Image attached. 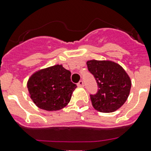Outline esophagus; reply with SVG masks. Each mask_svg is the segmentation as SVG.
<instances>
[{
  "label": "esophagus",
  "instance_id": "1",
  "mask_svg": "<svg viewBox=\"0 0 151 151\" xmlns=\"http://www.w3.org/2000/svg\"><path fill=\"white\" fill-rule=\"evenodd\" d=\"M77 85H78V87H80V88H82V87H84V82H83V81H80Z\"/></svg>",
  "mask_w": 151,
  "mask_h": 151
}]
</instances>
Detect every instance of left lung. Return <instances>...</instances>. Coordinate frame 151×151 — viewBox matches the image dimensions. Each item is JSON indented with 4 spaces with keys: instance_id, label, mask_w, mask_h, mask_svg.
Instances as JSON below:
<instances>
[{
    "instance_id": "1",
    "label": "left lung",
    "mask_w": 151,
    "mask_h": 151,
    "mask_svg": "<svg viewBox=\"0 0 151 151\" xmlns=\"http://www.w3.org/2000/svg\"><path fill=\"white\" fill-rule=\"evenodd\" d=\"M88 71L98 85L95 94H90L93 107L101 112H112L119 109L129 95L131 81L127 72L111 61L89 60Z\"/></svg>"
}]
</instances>
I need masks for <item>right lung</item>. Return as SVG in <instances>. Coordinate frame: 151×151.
Listing matches in <instances>:
<instances>
[{"label":"right lung","instance_id":"1","mask_svg":"<svg viewBox=\"0 0 151 151\" xmlns=\"http://www.w3.org/2000/svg\"><path fill=\"white\" fill-rule=\"evenodd\" d=\"M70 75V71L62 65H55L34 73L27 84L33 102L46 111H56L64 108L77 88L71 82Z\"/></svg>","mask_w":151,"mask_h":151}]
</instances>
